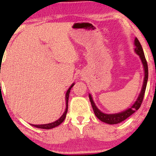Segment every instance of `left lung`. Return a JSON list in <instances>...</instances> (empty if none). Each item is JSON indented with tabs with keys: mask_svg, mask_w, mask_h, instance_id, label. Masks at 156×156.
<instances>
[{
	"mask_svg": "<svg viewBox=\"0 0 156 156\" xmlns=\"http://www.w3.org/2000/svg\"><path fill=\"white\" fill-rule=\"evenodd\" d=\"M134 44H135V52L137 53L138 55L140 57L141 62L143 64V67L144 69V82H143V86L142 88H141V92L139 94V97H138L136 101L134 103V104L132 105L131 107L129 108L126 109L125 111H123L120 113H117V114H108L103 113L99 110L97 106L94 104L93 99L91 96V94H89V100H90L91 104H92L93 111H94V114L100 120L105 123H108L110 125H114V124H118V123L124 121L125 119H126L127 118L129 117L130 115L133 114L136 111H137L138 109L140 108L141 103L143 101V98H144V93H145V89L147 87V79H148V67H147V61L144 56V51H143L142 47H141L140 42L138 40V39L136 37L135 41H134Z\"/></svg>",
	"mask_w": 156,
	"mask_h": 156,
	"instance_id": "left-lung-1",
	"label": "left lung"
}]
</instances>
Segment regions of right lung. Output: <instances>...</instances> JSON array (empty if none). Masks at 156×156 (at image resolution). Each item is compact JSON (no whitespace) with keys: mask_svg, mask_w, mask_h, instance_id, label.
<instances>
[{"mask_svg":"<svg viewBox=\"0 0 156 156\" xmlns=\"http://www.w3.org/2000/svg\"><path fill=\"white\" fill-rule=\"evenodd\" d=\"M73 86H74V83H73L72 85H71V87L68 89V90L67 91V93H66V96H65L66 109H65V112H64V114H62V116L59 118V119H57L56 121L53 122L48 123V124H44V125H31V124L32 126H34L37 128H42V129H51V128H55V127L59 125L61 123L63 122L64 119H65L66 117V115H67V110H68V100H69V92H70V89Z\"/></svg>","mask_w":156,"mask_h":156,"instance_id":"1","label":"right lung"}]
</instances>
